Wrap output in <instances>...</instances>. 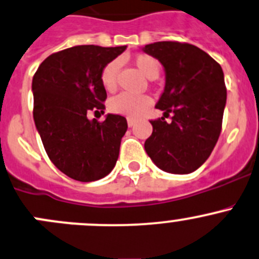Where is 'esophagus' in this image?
Masks as SVG:
<instances>
[{
  "instance_id": "34e87169",
  "label": "esophagus",
  "mask_w": 259,
  "mask_h": 259,
  "mask_svg": "<svg viewBox=\"0 0 259 259\" xmlns=\"http://www.w3.org/2000/svg\"><path fill=\"white\" fill-rule=\"evenodd\" d=\"M134 125H135V120L134 119H127V126L132 127V126H134Z\"/></svg>"
}]
</instances>
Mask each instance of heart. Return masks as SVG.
I'll use <instances>...</instances> for the list:
<instances>
[{
    "label": "heart",
    "mask_w": 259,
    "mask_h": 259,
    "mask_svg": "<svg viewBox=\"0 0 259 259\" xmlns=\"http://www.w3.org/2000/svg\"><path fill=\"white\" fill-rule=\"evenodd\" d=\"M133 64L135 68L148 79H155L159 76V62L149 54H138L133 58ZM119 64L116 60L107 63L102 68L100 79L101 84L107 92H114L116 89V73ZM150 106V99L147 96H132V95L120 94L112 97L109 101V110L112 114L122 115L133 119L138 117L148 110Z\"/></svg>",
    "instance_id": "obj_1"
}]
</instances>
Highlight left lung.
Returning a JSON list of instances; mask_svg holds the SVG:
<instances>
[{
  "mask_svg": "<svg viewBox=\"0 0 259 259\" xmlns=\"http://www.w3.org/2000/svg\"><path fill=\"white\" fill-rule=\"evenodd\" d=\"M143 50L164 67V92L155 107L171 116L168 123L164 117L150 120L145 152L165 172H193L210 157L222 132L227 104L222 67L188 42L158 41Z\"/></svg>",
  "mask_w": 259,
  "mask_h": 259,
  "instance_id": "1",
  "label": "left lung"
}]
</instances>
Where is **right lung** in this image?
<instances>
[{"label": "right lung", "instance_id": "obj_1", "mask_svg": "<svg viewBox=\"0 0 259 259\" xmlns=\"http://www.w3.org/2000/svg\"><path fill=\"white\" fill-rule=\"evenodd\" d=\"M126 47L78 45L53 53L32 77L34 121L53 164L81 182L109 175L116 164L126 119L109 114L104 121L87 115L104 114L107 95L100 74Z\"/></svg>", "mask_w": 259, "mask_h": 259}]
</instances>
